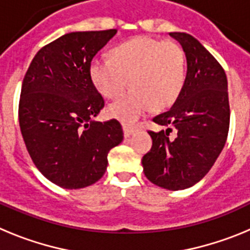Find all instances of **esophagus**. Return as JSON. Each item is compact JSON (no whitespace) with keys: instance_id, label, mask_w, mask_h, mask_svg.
<instances>
[{"instance_id":"obj_1","label":"esophagus","mask_w":250,"mask_h":250,"mask_svg":"<svg viewBox=\"0 0 250 250\" xmlns=\"http://www.w3.org/2000/svg\"><path fill=\"white\" fill-rule=\"evenodd\" d=\"M123 130H124V136H125V138H130V136L135 132V127L127 126V125H123Z\"/></svg>"}]
</instances>
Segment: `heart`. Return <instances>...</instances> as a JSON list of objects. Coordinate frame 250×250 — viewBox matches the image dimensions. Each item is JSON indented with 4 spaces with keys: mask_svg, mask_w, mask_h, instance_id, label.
Wrapping results in <instances>:
<instances>
[{
    "mask_svg": "<svg viewBox=\"0 0 250 250\" xmlns=\"http://www.w3.org/2000/svg\"><path fill=\"white\" fill-rule=\"evenodd\" d=\"M90 77L101 95L118 99L129 86L131 91L109 106V114L134 123L154 107L167 109L180 96L187 77L184 50L175 41L136 36L112 50V59L94 57Z\"/></svg>",
    "mask_w": 250,
    "mask_h": 250,
    "instance_id": "1",
    "label": "heart"
}]
</instances>
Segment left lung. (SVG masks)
Returning a JSON list of instances; mask_svg holds the SVG:
<instances>
[{"mask_svg": "<svg viewBox=\"0 0 250 250\" xmlns=\"http://www.w3.org/2000/svg\"><path fill=\"white\" fill-rule=\"evenodd\" d=\"M187 56L183 91L167 112L152 121L167 129L149 131L152 146L143 158L144 174L167 190L193 187L211 169L227 141L230 120L224 68L202 43L185 32H171ZM176 132L174 139L170 132Z\"/></svg>", "mask_w": 250, "mask_h": 250, "instance_id": "left-lung-1", "label": "left lung"}]
</instances>
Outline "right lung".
Returning a JSON list of instances; mask_svg holds the SVG:
<instances>
[{
	"label": "right lung",
	"mask_w": 250,
	"mask_h": 250,
	"mask_svg": "<svg viewBox=\"0 0 250 250\" xmlns=\"http://www.w3.org/2000/svg\"><path fill=\"white\" fill-rule=\"evenodd\" d=\"M116 32L63 35L37 52L23 77L19 120L26 149L41 174L65 189L98 182L109 151L124 139L118 120H92L105 103L89 71Z\"/></svg>",
	"instance_id": "1"
}]
</instances>
